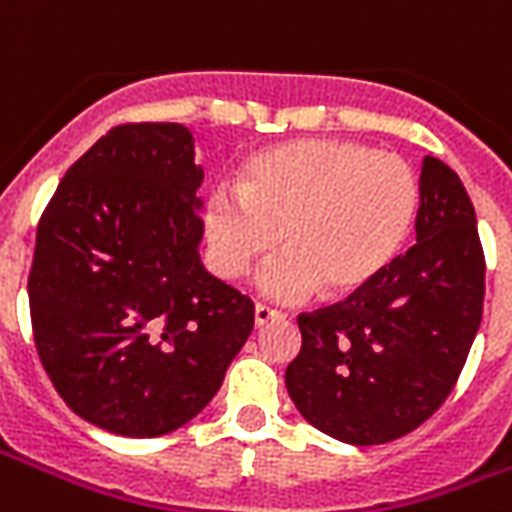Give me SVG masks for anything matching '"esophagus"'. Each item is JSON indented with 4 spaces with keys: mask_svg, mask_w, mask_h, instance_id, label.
I'll use <instances>...</instances> for the list:
<instances>
[{
    "mask_svg": "<svg viewBox=\"0 0 512 512\" xmlns=\"http://www.w3.org/2000/svg\"><path fill=\"white\" fill-rule=\"evenodd\" d=\"M285 315L279 310H271V307H266V304H257L255 307V326L260 329V326H266V323L271 321H282Z\"/></svg>",
    "mask_w": 512,
    "mask_h": 512,
    "instance_id": "esophagus-1",
    "label": "esophagus"
}]
</instances>
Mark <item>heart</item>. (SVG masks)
I'll use <instances>...</instances> for the list:
<instances>
[{"instance_id":"b5f03b06","label":"heart","mask_w":512,"mask_h":512,"mask_svg":"<svg viewBox=\"0 0 512 512\" xmlns=\"http://www.w3.org/2000/svg\"><path fill=\"white\" fill-rule=\"evenodd\" d=\"M417 208V178L395 153L348 139H301L249 158L235 194L213 191L205 233L224 279H244L279 241L285 255L260 277L268 296H348L389 268Z\"/></svg>"}]
</instances>
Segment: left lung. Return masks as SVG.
<instances>
[{
    "mask_svg": "<svg viewBox=\"0 0 512 512\" xmlns=\"http://www.w3.org/2000/svg\"><path fill=\"white\" fill-rule=\"evenodd\" d=\"M417 244L367 288L301 312L285 384L301 417L345 444H384L447 400L483 321L485 257L472 200L444 161L422 158Z\"/></svg>",
    "mask_w": 512,
    "mask_h": 512,
    "instance_id": "left-lung-1",
    "label": "left lung"
}]
</instances>
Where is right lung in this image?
<instances>
[{"label": "right lung", "instance_id": "1", "mask_svg": "<svg viewBox=\"0 0 512 512\" xmlns=\"http://www.w3.org/2000/svg\"><path fill=\"white\" fill-rule=\"evenodd\" d=\"M194 139L123 123L73 164L38 222L29 315L43 370L98 428L153 439L219 392L255 304L200 263Z\"/></svg>", "mask_w": 512, "mask_h": 512}]
</instances>
